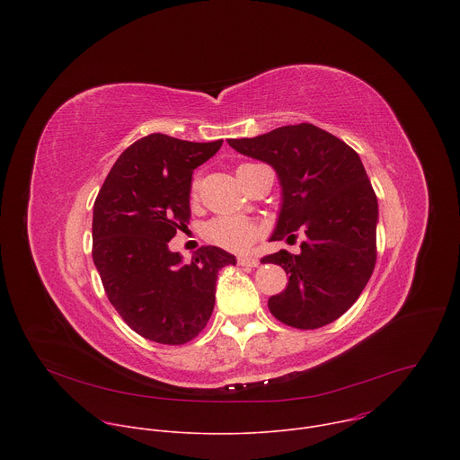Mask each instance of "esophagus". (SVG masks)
Masks as SVG:
<instances>
[{"mask_svg":"<svg viewBox=\"0 0 460 460\" xmlns=\"http://www.w3.org/2000/svg\"><path fill=\"white\" fill-rule=\"evenodd\" d=\"M238 264L243 266V268H256L260 264V260L256 256H247V254H242L238 256Z\"/></svg>","mask_w":460,"mask_h":460,"instance_id":"1","label":"esophagus"}]
</instances>
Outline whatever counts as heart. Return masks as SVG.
<instances>
[{
	"mask_svg": "<svg viewBox=\"0 0 460 460\" xmlns=\"http://www.w3.org/2000/svg\"><path fill=\"white\" fill-rule=\"evenodd\" d=\"M252 164H245L238 167V172H242L245 167ZM199 180L190 183V199L196 200L199 196ZM260 236V229L254 222L240 217H218L211 220L206 226V240L217 247H222L226 251L233 252H243L247 251Z\"/></svg>",
	"mask_w": 460,
	"mask_h": 460,
	"instance_id": "b5f03b06",
	"label": "heart"
}]
</instances>
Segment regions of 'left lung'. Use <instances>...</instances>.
I'll return each mask as SVG.
<instances>
[{"mask_svg": "<svg viewBox=\"0 0 460 460\" xmlns=\"http://www.w3.org/2000/svg\"><path fill=\"white\" fill-rule=\"evenodd\" d=\"M227 142L279 172L284 202L271 240L304 238L298 254L279 251L260 260L289 275L268 302L271 314L296 330L335 322L357 302L376 261L378 206L360 156L313 123Z\"/></svg>", "mask_w": 460, "mask_h": 460, "instance_id": "8db88e82", "label": "left lung"}]
</instances>
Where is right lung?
<instances>
[{
	"label": "right lung",
	"instance_id": "add662e5",
	"mask_svg": "<svg viewBox=\"0 0 460 460\" xmlns=\"http://www.w3.org/2000/svg\"><path fill=\"white\" fill-rule=\"evenodd\" d=\"M222 142L144 137L119 155L96 196L93 260L105 295L130 330L158 344L180 346L202 333L218 271L236 264L215 245L200 247L190 264L167 247L190 218L192 171Z\"/></svg>",
	"mask_w": 460,
	"mask_h": 460
}]
</instances>
